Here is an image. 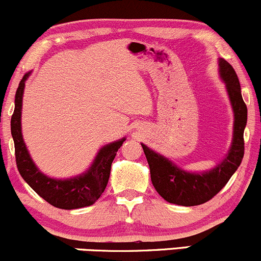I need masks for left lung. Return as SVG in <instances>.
Returning <instances> with one entry per match:
<instances>
[{"label":"left lung","mask_w":261,"mask_h":261,"mask_svg":"<svg viewBox=\"0 0 261 261\" xmlns=\"http://www.w3.org/2000/svg\"><path fill=\"white\" fill-rule=\"evenodd\" d=\"M218 66L234 113L233 140L226 158L208 172L190 173L141 143L148 162L152 184L157 193L170 203L196 206L207 202L228 182L243 160L247 106L242 98L241 85L234 68L223 59L218 60Z\"/></svg>","instance_id":"left-lung-1"}]
</instances>
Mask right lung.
<instances>
[{
    "label": "right lung",
    "instance_id": "1",
    "mask_svg": "<svg viewBox=\"0 0 261 261\" xmlns=\"http://www.w3.org/2000/svg\"><path fill=\"white\" fill-rule=\"evenodd\" d=\"M28 76L29 73H25L18 86L14 99V112L11 119V133L14 141L16 163L19 174L39 196L55 207L73 210L91 206L106 190L112 163L118 149L122 146L125 137L101 147L92 166L83 174L68 179H54L45 175L37 168L29 155L20 127L23 92Z\"/></svg>",
    "mask_w": 261,
    "mask_h": 261
}]
</instances>
